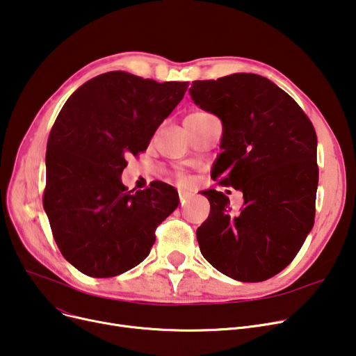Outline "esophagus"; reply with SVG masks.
<instances>
[{
  "label": "esophagus",
  "mask_w": 356,
  "mask_h": 356,
  "mask_svg": "<svg viewBox=\"0 0 356 356\" xmlns=\"http://www.w3.org/2000/svg\"><path fill=\"white\" fill-rule=\"evenodd\" d=\"M179 197H180V203H181V204H184V202L191 197V193H189L188 191L179 189Z\"/></svg>",
  "instance_id": "obj_1"
}]
</instances>
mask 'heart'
Returning <instances> with one entry per match:
<instances>
[{"instance_id":"1","label":"heart","mask_w":356,"mask_h":356,"mask_svg":"<svg viewBox=\"0 0 356 356\" xmlns=\"http://www.w3.org/2000/svg\"><path fill=\"white\" fill-rule=\"evenodd\" d=\"M200 115H207V112H193V114H191L189 117H200ZM177 179H179V181L180 183H184V181H188V179H186L184 176H177Z\"/></svg>"}]
</instances>
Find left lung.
I'll return each mask as SVG.
<instances>
[{
    "instance_id": "left-lung-1",
    "label": "left lung",
    "mask_w": 356,
    "mask_h": 356,
    "mask_svg": "<svg viewBox=\"0 0 356 356\" xmlns=\"http://www.w3.org/2000/svg\"><path fill=\"white\" fill-rule=\"evenodd\" d=\"M191 97L223 127L212 177L244 195L238 215L215 189L196 231L199 248L222 274L258 283L284 270L314 223L319 183L316 131L297 102L270 79L234 73L195 81Z\"/></svg>"
}]
</instances>
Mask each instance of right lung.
I'll use <instances>...</instances> for the list:
<instances>
[{
	"mask_svg": "<svg viewBox=\"0 0 356 356\" xmlns=\"http://www.w3.org/2000/svg\"><path fill=\"white\" fill-rule=\"evenodd\" d=\"M189 82L106 72L74 90L50 131L43 207L62 255L81 273L106 278L138 266L156 228L179 204L163 181L128 191V154L145 152Z\"/></svg>",
	"mask_w": 356,
	"mask_h": 356,
	"instance_id": "obj_1",
	"label": "right lung"
}]
</instances>
